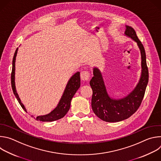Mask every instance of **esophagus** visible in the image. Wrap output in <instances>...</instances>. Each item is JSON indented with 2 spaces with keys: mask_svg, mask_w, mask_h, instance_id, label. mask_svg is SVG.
Wrapping results in <instances>:
<instances>
[{
  "mask_svg": "<svg viewBox=\"0 0 161 161\" xmlns=\"http://www.w3.org/2000/svg\"><path fill=\"white\" fill-rule=\"evenodd\" d=\"M81 78L82 80L86 81L88 80L90 77V73L88 71H83L81 73Z\"/></svg>",
  "mask_w": 161,
  "mask_h": 161,
  "instance_id": "esophagus-1",
  "label": "esophagus"
}]
</instances>
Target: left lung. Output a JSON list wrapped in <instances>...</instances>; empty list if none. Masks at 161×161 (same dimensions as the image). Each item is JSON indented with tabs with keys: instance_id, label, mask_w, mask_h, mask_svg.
<instances>
[{
	"instance_id": "left-lung-1",
	"label": "left lung",
	"mask_w": 161,
	"mask_h": 161,
	"mask_svg": "<svg viewBox=\"0 0 161 161\" xmlns=\"http://www.w3.org/2000/svg\"><path fill=\"white\" fill-rule=\"evenodd\" d=\"M125 34L135 41L140 48L142 55V77L139 83L129 96L122 99L114 100L109 97L99 70L97 68L94 69V76L90 81L93 92L92 108L96 115L105 122H120L132 115L142 104L148 82V69L143 45L132 27L127 25Z\"/></svg>"
}]
</instances>
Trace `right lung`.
<instances>
[{
	"label": "right lung",
	"mask_w": 161,
	"mask_h": 161,
	"mask_svg": "<svg viewBox=\"0 0 161 161\" xmlns=\"http://www.w3.org/2000/svg\"><path fill=\"white\" fill-rule=\"evenodd\" d=\"M18 48H16L13 59V67H12V72H11V86L13 91V93L16 97L18 103L21 105V108L24 109L25 111L27 112V110L24 107V104L21 103V101L18 96V94L16 91L15 88V84H14V71H15V60H16V56L17 54ZM80 72L76 73L75 74L69 81L66 88L64 90V92L63 94V96L57 106V108L52 111L50 113L46 114V115L42 116H38L36 117V120L42 122H52L55 120H57L58 119H60L63 118L67 111L70 108L71 106V101L76 92V91L80 86Z\"/></svg>",
	"instance_id": "right-lung-1"
}]
</instances>
